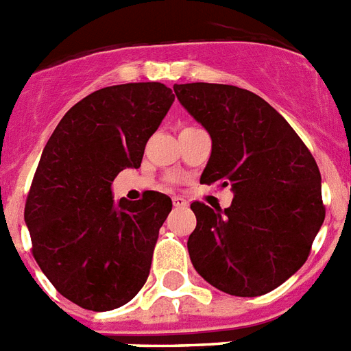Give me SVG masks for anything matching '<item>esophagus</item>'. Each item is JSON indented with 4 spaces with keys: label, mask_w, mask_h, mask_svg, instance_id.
<instances>
[{
    "label": "esophagus",
    "mask_w": 351,
    "mask_h": 351,
    "mask_svg": "<svg viewBox=\"0 0 351 351\" xmlns=\"http://www.w3.org/2000/svg\"><path fill=\"white\" fill-rule=\"evenodd\" d=\"M173 205H175L176 208H185L189 205V202L185 198H182V196H173Z\"/></svg>",
    "instance_id": "obj_1"
}]
</instances>
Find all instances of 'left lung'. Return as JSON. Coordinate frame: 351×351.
Here are the masks:
<instances>
[{
    "instance_id": "8db88e82",
    "label": "left lung",
    "mask_w": 351,
    "mask_h": 351,
    "mask_svg": "<svg viewBox=\"0 0 351 351\" xmlns=\"http://www.w3.org/2000/svg\"><path fill=\"white\" fill-rule=\"evenodd\" d=\"M176 98L210 134L202 184L230 187L225 210L193 202L194 269L232 296L276 289L305 264L325 219L312 153L261 96L235 85H175Z\"/></svg>"
}]
</instances>
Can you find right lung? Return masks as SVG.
<instances>
[{
	"label": "right lung",
	"mask_w": 351,
	"mask_h": 351,
	"mask_svg": "<svg viewBox=\"0 0 351 351\" xmlns=\"http://www.w3.org/2000/svg\"><path fill=\"white\" fill-rule=\"evenodd\" d=\"M175 94L158 82L105 87L60 119L32 180V253L55 289L87 311H112L146 284L169 196L114 202L112 182L141 166Z\"/></svg>",
	"instance_id": "right-lung-1"
}]
</instances>
